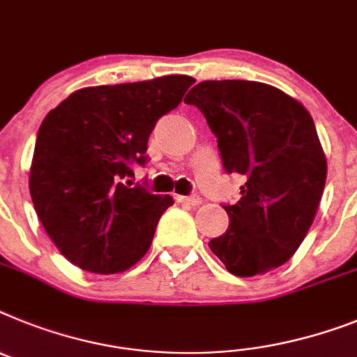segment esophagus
Segmentation results:
<instances>
[{"mask_svg":"<svg viewBox=\"0 0 357 357\" xmlns=\"http://www.w3.org/2000/svg\"><path fill=\"white\" fill-rule=\"evenodd\" d=\"M176 200L182 204H190V206H199L202 202L199 195H190V197H176Z\"/></svg>","mask_w":357,"mask_h":357,"instance_id":"1","label":"esophagus"}]
</instances>
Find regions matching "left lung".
I'll return each mask as SVG.
<instances>
[{
    "label": "left lung",
    "mask_w": 357,
    "mask_h": 357,
    "mask_svg": "<svg viewBox=\"0 0 357 357\" xmlns=\"http://www.w3.org/2000/svg\"><path fill=\"white\" fill-rule=\"evenodd\" d=\"M218 139L227 173H240L242 199L222 206L229 227L209 249L234 276L276 269L312 225L327 178L314 121L301 102L257 81H202L190 90Z\"/></svg>",
    "instance_id": "1"
}]
</instances>
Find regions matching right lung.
I'll return each instance as SVG.
<instances>
[{
  "label": "right lung",
  "mask_w": 357,
  "mask_h": 357,
  "mask_svg": "<svg viewBox=\"0 0 357 357\" xmlns=\"http://www.w3.org/2000/svg\"><path fill=\"white\" fill-rule=\"evenodd\" d=\"M195 83L166 75L141 83L90 86L50 109L36 139L30 195L61 255L97 274L123 273L148 252L173 199L124 184L144 166L148 139Z\"/></svg>",
  "instance_id": "add662e5"
}]
</instances>
